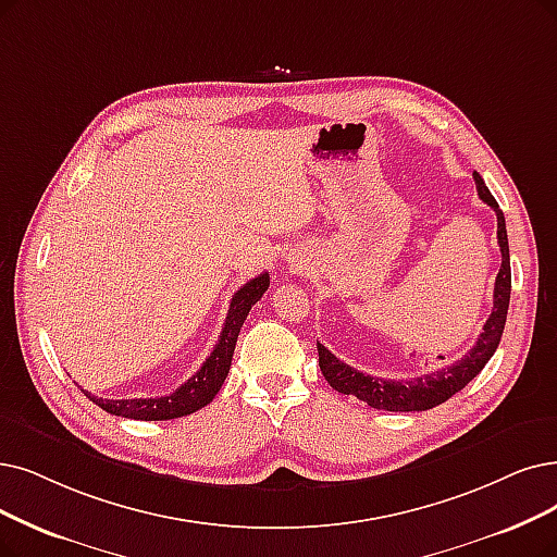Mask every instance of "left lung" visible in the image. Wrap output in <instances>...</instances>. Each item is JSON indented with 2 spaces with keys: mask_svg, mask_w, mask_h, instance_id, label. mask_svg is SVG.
Masks as SVG:
<instances>
[{
  "mask_svg": "<svg viewBox=\"0 0 557 557\" xmlns=\"http://www.w3.org/2000/svg\"><path fill=\"white\" fill-rule=\"evenodd\" d=\"M473 177L478 185V196L496 212L498 244H500V256H503L496 285H494L492 315H488L473 349L466 351L459 361L441 368L436 372L413 376V380H380V376H370V374L354 370L351 366L336 359V356H333L324 345L318 343L320 370L324 374V380L331 384V388H336L338 393H345V395L359 397L361 403H366L372 409L428 411L441 403H446V399H450L455 393H459L466 384L473 380V376H478L482 372V368L488 363V359H492L498 343H500L505 320H507V308H509V293H511L509 244H507V228H505L503 210L498 208L492 191L486 189L482 175L475 171Z\"/></svg>",
  "mask_w": 557,
  "mask_h": 557,
  "instance_id": "1",
  "label": "left lung"
}]
</instances>
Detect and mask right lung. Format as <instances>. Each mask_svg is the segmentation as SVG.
Masks as SVG:
<instances>
[{"mask_svg":"<svg viewBox=\"0 0 557 557\" xmlns=\"http://www.w3.org/2000/svg\"><path fill=\"white\" fill-rule=\"evenodd\" d=\"M267 287H270V274L264 272L251 278L249 283H244L233 295L224 329H221V336L212 354L208 356L201 370L191 374L181 388H175L164 397H137V399H102L88 391H84V395L107 413L132 418V420H171V418L189 416L198 409L208 407L228 376L239 329L244 320H247L251 306L260 301Z\"/></svg>","mask_w":557,"mask_h":557,"instance_id":"1","label":"right lung"}]
</instances>
